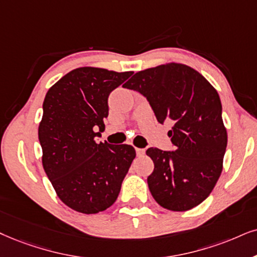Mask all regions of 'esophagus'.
I'll use <instances>...</instances> for the list:
<instances>
[{
	"label": "esophagus",
	"mask_w": 257,
	"mask_h": 257,
	"mask_svg": "<svg viewBox=\"0 0 257 257\" xmlns=\"http://www.w3.org/2000/svg\"><path fill=\"white\" fill-rule=\"evenodd\" d=\"M145 153H146L145 148H136V154H138V157H144Z\"/></svg>",
	"instance_id": "1"
}]
</instances>
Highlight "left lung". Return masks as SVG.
Listing matches in <instances>:
<instances>
[{
  "mask_svg": "<svg viewBox=\"0 0 257 257\" xmlns=\"http://www.w3.org/2000/svg\"><path fill=\"white\" fill-rule=\"evenodd\" d=\"M123 86L147 98L158 122L174 123L168 132L173 151L146 152L154 162L147 178L153 198L171 211L199 205L218 181L228 144L218 92L192 67L177 63L140 71Z\"/></svg>",
  "mask_w": 257,
  "mask_h": 257,
  "instance_id": "left-lung-1",
  "label": "left lung"
}]
</instances>
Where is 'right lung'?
<instances>
[{
	"label": "right lung",
	"instance_id": "right-lung-1",
	"mask_svg": "<svg viewBox=\"0 0 257 257\" xmlns=\"http://www.w3.org/2000/svg\"><path fill=\"white\" fill-rule=\"evenodd\" d=\"M133 74L79 67L47 91L39 124L42 166L67 206L98 213L112 205L136 157L129 145L98 142L108 117L110 92Z\"/></svg>",
	"mask_w": 257,
	"mask_h": 257
}]
</instances>
